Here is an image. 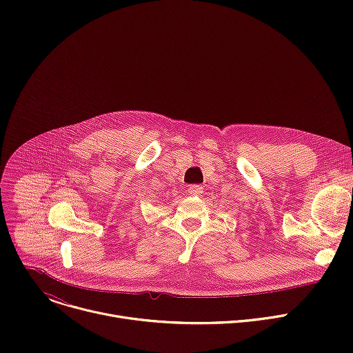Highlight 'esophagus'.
<instances>
[{
	"label": "esophagus",
	"instance_id": "esophagus-1",
	"mask_svg": "<svg viewBox=\"0 0 353 353\" xmlns=\"http://www.w3.org/2000/svg\"><path fill=\"white\" fill-rule=\"evenodd\" d=\"M203 185H199V184H192V185H190L188 187V194H191V195H199L201 192H203Z\"/></svg>",
	"mask_w": 353,
	"mask_h": 353
}]
</instances>
